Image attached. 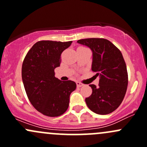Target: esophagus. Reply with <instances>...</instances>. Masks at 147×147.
Returning <instances> with one entry per match:
<instances>
[{
  "instance_id": "1",
  "label": "esophagus",
  "mask_w": 147,
  "mask_h": 147,
  "mask_svg": "<svg viewBox=\"0 0 147 147\" xmlns=\"http://www.w3.org/2000/svg\"><path fill=\"white\" fill-rule=\"evenodd\" d=\"M76 84H77V86H78V87H82L83 85H84V84H83L82 83H81V82H77Z\"/></svg>"
}]
</instances>
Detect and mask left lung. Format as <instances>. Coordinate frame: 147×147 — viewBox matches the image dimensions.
<instances>
[{
  "label": "left lung",
  "mask_w": 147,
  "mask_h": 147,
  "mask_svg": "<svg viewBox=\"0 0 147 147\" xmlns=\"http://www.w3.org/2000/svg\"><path fill=\"white\" fill-rule=\"evenodd\" d=\"M77 42L92 50V70L100 77L99 86L90 84L92 93L85 99L87 107L98 115L114 112L123 101L128 84L122 54L110 41L104 38H87Z\"/></svg>",
  "instance_id": "obj_1"
}]
</instances>
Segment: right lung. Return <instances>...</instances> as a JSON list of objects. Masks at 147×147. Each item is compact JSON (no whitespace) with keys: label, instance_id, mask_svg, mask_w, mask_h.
<instances>
[{"label":"right lung","instance_id":"1","mask_svg":"<svg viewBox=\"0 0 147 147\" xmlns=\"http://www.w3.org/2000/svg\"><path fill=\"white\" fill-rule=\"evenodd\" d=\"M72 41L42 40L34 44L22 65V80L32 106L42 115L58 117L69 107V95L76 89L73 81L55 77L60 65L61 54Z\"/></svg>","mask_w":147,"mask_h":147}]
</instances>
